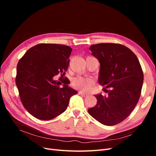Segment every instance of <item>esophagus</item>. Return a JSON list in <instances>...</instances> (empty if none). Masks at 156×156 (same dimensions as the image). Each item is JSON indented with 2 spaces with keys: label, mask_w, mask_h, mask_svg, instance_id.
I'll list each match as a JSON object with an SVG mask.
<instances>
[{
  "label": "esophagus",
  "mask_w": 156,
  "mask_h": 156,
  "mask_svg": "<svg viewBox=\"0 0 156 156\" xmlns=\"http://www.w3.org/2000/svg\"><path fill=\"white\" fill-rule=\"evenodd\" d=\"M79 95L82 96H84V97H87V96H88V94H87L86 93H83L82 92H79Z\"/></svg>",
  "instance_id": "1"
}]
</instances>
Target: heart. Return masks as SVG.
Here are the masks:
<instances>
[{"label": "heart", "mask_w": 156, "mask_h": 156, "mask_svg": "<svg viewBox=\"0 0 156 156\" xmlns=\"http://www.w3.org/2000/svg\"><path fill=\"white\" fill-rule=\"evenodd\" d=\"M72 84L75 88L84 92H87L91 88L93 84V80L89 77L77 76L73 79Z\"/></svg>", "instance_id": "obj_1"}]
</instances>
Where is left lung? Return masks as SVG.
Here are the masks:
<instances>
[{"instance_id":"obj_1","label":"left lung","mask_w":156,"mask_h":156,"mask_svg":"<svg viewBox=\"0 0 156 156\" xmlns=\"http://www.w3.org/2000/svg\"><path fill=\"white\" fill-rule=\"evenodd\" d=\"M100 63L98 83L110 88L107 96L96 94L97 104L88 110L101 124L114 126L125 120L137 103L143 84V72L136 56L127 47L99 44L90 47Z\"/></svg>"}]
</instances>
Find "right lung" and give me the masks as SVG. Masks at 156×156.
I'll return each instance as SVG.
<instances>
[{
    "label": "right lung",
    "instance_id": "add662e5",
    "mask_svg": "<svg viewBox=\"0 0 156 156\" xmlns=\"http://www.w3.org/2000/svg\"><path fill=\"white\" fill-rule=\"evenodd\" d=\"M72 51L67 45L40 44L28 50L19 61L16 83L20 99L36 119L49 120L62 114L70 98L77 94L67 83L60 88V81L54 79L60 73L64 77Z\"/></svg>",
    "mask_w": 156,
    "mask_h": 156
}]
</instances>
